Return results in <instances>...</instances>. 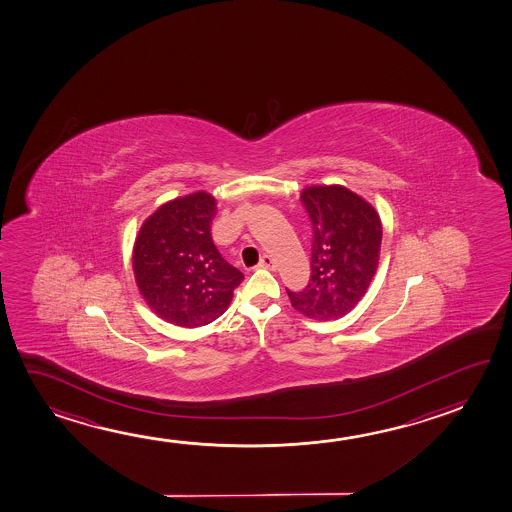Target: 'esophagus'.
Masks as SVG:
<instances>
[{
	"instance_id": "34e87169",
	"label": "esophagus",
	"mask_w": 512,
	"mask_h": 512,
	"mask_svg": "<svg viewBox=\"0 0 512 512\" xmlns=\"http://www.w3.org/2000/svg\"><path fill=\"white\" fill-rule=\"evenodd\" d=\"M259 266L260 268H266L271 269V271H275V269H277V262H275V259H273L271 255H264V257L260 259Z\"/></svg>"
}]
</instances>
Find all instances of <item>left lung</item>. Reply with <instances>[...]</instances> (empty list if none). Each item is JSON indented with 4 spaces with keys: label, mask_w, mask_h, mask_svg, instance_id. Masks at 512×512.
Wrapping results in <instances>:
<instances>
[{
    "label": "left lung",
    "mask_w": 512,
    "mask_h": 512,
    "mask_svg": "<svg viewBox=\"0 0 512 512\" xmlns=\"http://www.w3.org/2000/svg\"><path fill=\"white\" fill-rule=\"evenodd\" d=\"M300 198L314 228L312 273L303 291L287 296L307 318H343L377 273L382 221L371 203L344 185H307Z\"/></svg>",
    "instance_id": "obj_1"
}]
</instances>
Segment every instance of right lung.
Returning a JSON list of instances; mask_svg holds the SVG:
<instances>
[{
	"label": "right lung",
	"instance_id": "obj_1",
	"mask_svg": "<svg viewBox=\"0 0 512 512\" xmlns=\"http://www.w3.org/2000/svg\"><path fill=\"white\" fill-rule=\"evenodd\" d=\"M218 202L207 191L162 203L135 237L132 268L144 302L160 319L184 328L218 319L244 275L219 255L210 237Z\"/></svg>",
	"mask_w": 512,
	"mask_h": 512
}]
</instances>
